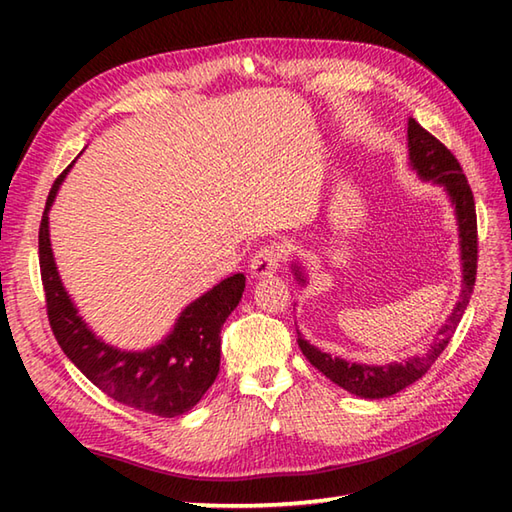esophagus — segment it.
Wrapping results in <instances>:
<instances>
[{
    "label": "esophagus",
    "instance_id": "obj_1",
    "mask_svg": "<svg viewBox=\"0 0 512 512\" xmlns=\"http://www.w3.org/2000/svg\"><path fill=\"white\" fill-rule=\"evenodd\" d=\"M284 257H286L284 244H277V242L266 244L257 250L253 259H250V273L255 277L277 273V268L281 266V262H284Z\"/></svg>",
    "mask_w": 512,
    "mask_h": 512
}]
</instances>
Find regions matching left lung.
I'll return each instance as SVG.
<instances>
[{"instance_id": "obj_1", "label": "left lung", "mask_w": 512, "mask_h": 512, "mask_svg": "<svg viewBox=\"0 0 512 512\" xmlns=\"http://www.w3.org/2000/svg\"><path fill=\"white\" fill-rule=\"evenodd\" d=\"M409 158L411 165L416 169L422 178L442 182L447 187L451 200L455 204V213H458L460 222V237H462V259H464V284H462V295L460 301L455 303L451 317L447 323L442 325L438 332L440 339L431 345V350L424 356H413L405 363H394V365H358V363H347L343 358H332L317 347L310 345L306 339H301L299 334V347L301 352L306 354L308 361L319 369L321 374L328 376L332 383L347 389L350 394H356L361 398H387L396 391L405 389L407 385L416 383L418 378L429 372L431 365L438 361V356L444 352V347L449 345L451 336L458 328L462 314L469 306L471 292L475 286L477 277V215H475V200L471 184L466 180L464 171L460 167L458 158L451 154L449 147L429 134L416 118H409ZM299 279V270L295 273ZM303 281V279H301Z\"/></svg>"}]
</instances>
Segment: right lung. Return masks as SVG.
<instances>
[{
	"label": "right lung",
	"mask_w": 512,
	"mask_h": 512,
	"mask_svg": "<svg viewBox=\"0 0 512 512\" xmlns=\"http://www.w3.org/2000/svg\"><path fill=\"white\" fill-rule=\"evenodd\" d=\"M70 167L54 180L39 224L41 284L54 339L65 356L116 402L154 416L176 418L198 405L220 372V330L242 299L246 277L242 273L226 277L195 299L180 314L167 339L147 352H121L105 345L76 314L61 286L50 248L48 211Z\"/></svg>",
	"instance_id": "add662e5"
}]
</instances>
